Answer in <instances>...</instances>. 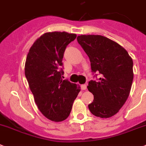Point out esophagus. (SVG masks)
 Wrapping results in <instances>:
<instances>
[{
    "label": "esophagus",
    "instance_id": "1",
    "mask_svg": "<svg viewBox=\"0 0 146 146\" xmlns=\"http://www.w3.org/2000/svg\"><path fill=\"white\" fill-rule=\"evenodd\" d=\"M81 89L82 90H86L87 88V86L86 85V84H83V85H81Z\"/></svg>",
    "mask_w": 146,
    "mask_h": 146
}]
</instances>
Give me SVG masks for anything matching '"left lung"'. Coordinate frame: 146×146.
<instances>
[{
  "label": "left lung",
  "instance_id": "left-lung-1",
  "mask_svg": "<svg viewBox=\"0 0 146 146\" xmlns=\"http://www.w3.org/2000/svg\"><path fill=\"white\" fill-rule=\"evenodd\" d=\"M77 40L89 58L92 72L100 74L97 81L88 82L87 88L94 95L88 109L96 117H111L130 94L134 78L132 59L123 46L104 36L82 35Z\"/></svg>",
  "mask_w": 146,
  "mask_h": 146
}]
</instances>
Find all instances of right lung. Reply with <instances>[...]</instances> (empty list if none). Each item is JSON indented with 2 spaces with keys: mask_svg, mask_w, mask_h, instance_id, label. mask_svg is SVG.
<instances>
[{
  "mask_svg": "<svg viewBox=\"0 0 146 146\" xmlns=\"http://www.w3.org/2000/svg\"><path fill=\"white\" fill-rule=\"evenodd\" d=\"M77 35L66 32H46L35 40L27 54L25 75L35 101L48 119L61 122L70 114L80 87L63 80V54Z\"/></svg>",
  "mask_w": 146,
  "mask_h": 146,
  "instance_id": "obj_1",
  "label": "right lung"
}]
</instances>
